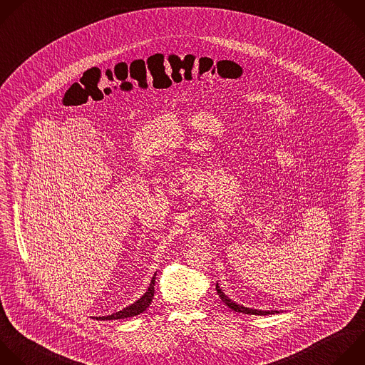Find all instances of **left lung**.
Instances as JSON below:
<instances>
[{
    "instance_id": "obj_1",
    "label": "left lung",
    "mask_w": 365,
    "mask_h": 365,
    "mask_svg": "<svg viewBox=\"0 0 365 365\" xmlns=\"http://www.w3.org/2000/svg\"><path fill=\"white\" fill-rule=\"evenodd\" d=\"M216 291H217V295L219 298L235 312H242V314H250V315H272V314H278V311H261V309H251V308H247L244 305H237L236 302L230 301V298H227L222 289L219 288V285L216 284Z\"/></svg>"
}]
</instances>
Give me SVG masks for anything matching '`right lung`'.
I'll list each match as a JSON object with an SVG mask.
<instances>
[{"label": "right lung", "instance_id": "obj_1", "mask_svg": "<svg viewBox=\"0 0 365 365\" xmlns=\"http://www.w3.org/2000/svg\"><path fill=\"white\" fill-rule=\"evenodd\" d=\"M156 275V274H155ZM155 279L156 277L152 278L150 281V285L146 291V294L138 299L135 304L126 307L125 309H121L115 314H111V315H107V317H96V319H100V321H110V319H125V318H130V317H136V315H140L143 311H146L152 301H153V297H155Z\"/></svg>", "mask_w": 365, "mask_h": 365}]
</instances>
